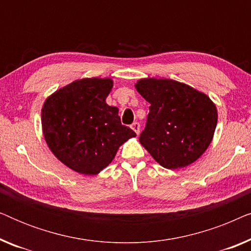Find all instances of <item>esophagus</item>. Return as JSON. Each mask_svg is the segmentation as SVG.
Here are the masks:
<instances>
[{
	"instance_id": "34e87169",
	"label": "esophagus",
	"mask_w": 251,
	"mask_h": 251,
	"mask_svg": "<svg viewBox=\"0 0 251 251\" xmlns=\"http://www.w3.org/2000/svg\"><path fill=\"white\" fill-rule=\"evenodd\" d=\"M131 129L137 133V135H138L139 130H140V125H139L138 122H133L132 125H131Z\"/></svg>"
}]
</instances>
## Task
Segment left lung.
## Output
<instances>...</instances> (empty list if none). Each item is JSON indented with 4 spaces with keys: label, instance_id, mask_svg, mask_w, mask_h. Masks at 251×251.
I'll list each match as a JSON object with an SVG mask.
<instances>
[{
    "label": "left lung",
    "instance_id": "8db88e82",
    "mask_svg": "<svg viewBox=\"0 0 251 251\" xmlns=\"http://www.w3.org/2000/svg\"><path fill=\"white\" fill-rule=\"evenodd\" d=\"M137 91L150 102L139 142L167 169L197 161L211 143L217 109L208 96L168 78H143Z\"/></svg>",
    "mask_w": 251,
    "mask_h": 251
}]
</instances>
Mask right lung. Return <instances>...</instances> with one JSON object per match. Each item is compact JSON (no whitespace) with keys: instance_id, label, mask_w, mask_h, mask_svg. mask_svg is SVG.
<instances>
[{"instance_id":"obj_1","label":"right lung","mask_w":251,"mask_h":251,"mask_svg":"<svg viewBox=\"0 0 251 251\" xmlns=\"http://www.w3.org/2000/svg\"><path fill=\"white\" fill-rule=\"evenodd\" d=\"M109 78H82L44 102L42 129L52 153L72 170L97 175L114 159L119 146L136 133L121 125L119 109L106 104Z\"/></svg>"}]
</instances>
